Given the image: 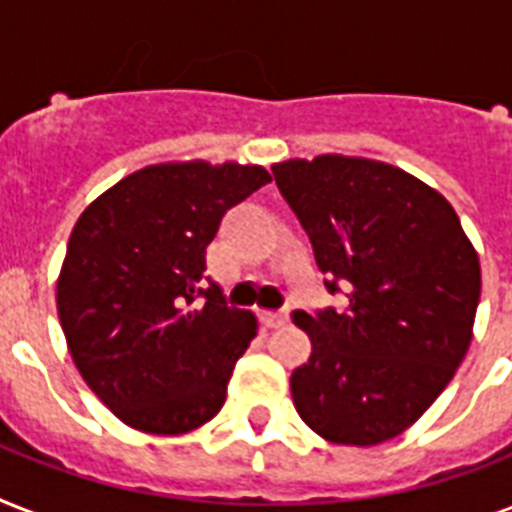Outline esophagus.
<instances>
[{
    "label": "esophagus",
    "mask_w": 512,
    "mask_h": 512,
    "mask_svg": "<svg viewBox=\"0 0 512 512\" xmlns=\"http://www.w3.org/2000/svg\"><path fill=\"white\" fill-rule=\"evenodd\" d=\"M260 321H263V327H268V329H281L289 321V313H284V311H263V313H260Z\"/></svg>",
    "instance_id": "obj_1"
}]
</instances>
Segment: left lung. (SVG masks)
I'll list each match as a JSON object with an SVG mask.
<instances>
[{"mask_svg":"<svg viewBox=\"0 0 512 512\" xmlns=\"http://www.w3.org/2000/svg\"><path fill=\"white\" fill-rule=\"evenodd\" d=\"M345 308L295 313L313 342L297 414L332 444L374 446L425 414L468 353L481 265L452 204L409 172L350 156L273 164Z\"/></svg>","mask_w":512,"mask_h":512,"instance_id":"8db88e82","label":"left lung"}]
</instances>
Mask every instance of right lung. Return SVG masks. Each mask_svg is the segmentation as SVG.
<instances>
[{
	"mask_svg": "<svg viewBox=\"0 0 512 512\" xmlns=\"http://www.w3.org/2000/svg\"><path fill=\"white\" fill-rule=\"evenodd\" d=\"M265 183L263 167L156 164L76 220L60 327L84 382L130 428L177 436L223 409L257 321L204 276L207 247L225 212Z\"/></svg>",
	"mask_w": 512,
	"mask_h": 512,
	"instance_id": "right-lung-1",
	"label": "right lung"
}]
</instances>
